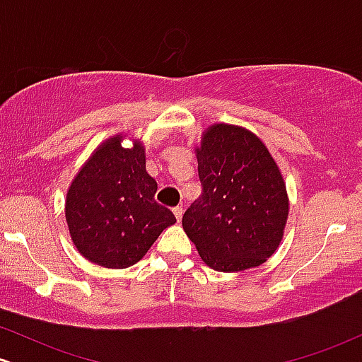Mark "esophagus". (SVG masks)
Returning <instances> with one entry per match:
<instances>
[{"label":"esophagus","mask_w":362,"mask_h":362,"mask_svg":"<svg viewBox=\"0 0 362 362\" xmlns=\"http://www.w3.org/2000/svg\"><path fill=\"white\" fill-rule=\"evenodd\" d=\"M173 214H175L177 221H180V219H182V216H184V209H182V206H177V207H173Z\"/></svg>","instance_id":"34e87169"}]
</instances>
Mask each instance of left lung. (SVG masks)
I'll return each mask as SVG.
<instances>
[{"mask_svg":"<svg viewBox=\"0 0 362 362\" xmlns=\"http://www.w3.org/2000/svg\"><path fill=\"white\" fill-rule=\"evenodd\" d=\"M202 195L182 226L206 265L218 272L259 267L281 245L289 214L286 182L252 131L216 122L195 146Z\"/></svg>","mask_w":362,"mask_h":362,"instance_id":"obj_1","label":"left lung"}]
</instances>
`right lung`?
Segmentation results:
<instances>
[{"label": "right lung", "mask_w": 362, "mask_h": 362, "mask_svg": "<svg viewBox=\"0 0 362 362\" xmlns=\"http://www.w3.org/2000/svg\"><path fill=\"white\" fill-rule=\"evenodd\" d=\"M127 134L110 136L93 149L66 194L64 214L76 250L91 264L126 269L146 255L161 231L177 223L155 201L156 180L146 172V148Z\"/></svg>", "instance_id": "add662e5"}]
</instances>
